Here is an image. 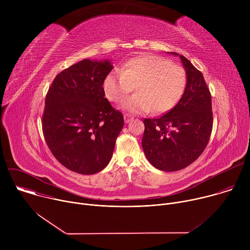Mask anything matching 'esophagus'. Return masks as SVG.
<instances>
[{"label": "esophagus", "instance_id": "obj_1", "mask_svg": "<svg viewBox=\"0 0 250 250\" xmlns=\"http://www.w3.org/2000/svg\"><path fill=\"white\" fill-rule=\"evenodd\" d=\"M125 122L127 124V123H129V122H131L132 120H133V118L132 117H130V116H128V115H125Z\"/></svg>", "mask_w": 250, "mask_h": 250}]
</instances>
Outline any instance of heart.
<instances>
[{"instance_id": "heart-1", "label": "heart", "mask_w": 250, "mask_h": 250, "mask_svg": "<svg viewBox=\"0 0 250 250\" xmlns=\"http://www.w3.org/2000/svg\"><path fill=\"white\" fill-rule=\"evenodd\" d=\"M187 85L185 70L169 60L145 55L128 60L120 72L110 73L104 80L105 97L111 102L123 101L132 90L136 94L127 99L122 108L132 114H155L171 110L183 96Z\"/></svg>"}]
</instances>
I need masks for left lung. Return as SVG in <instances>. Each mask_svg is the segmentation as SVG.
Instances as JSON below:
<instances>
[{
  "instance_id": "obj_1",
  "label": "left lung",
  "mask_w": 250,
  "mask_h": 250,
  "mask_svg": "<svg viewBox=\"0 0 250 250\" xmlns=\"http://www.w3.org/2000/svg\"><path fill=\"white\" fill-rule=\"evenodd\" d=\"M185 68L187 85L180 101L158 119H145L142 148L155 168L181 170L205 150L212 128L211 97L204 76L186 57L176 52Z\"/></svg>"
}]
</instances>
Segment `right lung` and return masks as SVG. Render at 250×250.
Wrapping results in <instances>:
<instances>
[{"label":"right lung","mask_w":250,"mask_h":250,"mask_svg":"<svg viewBox=\"0 0 250 250\" xmlns=\"http://www.w3.org/2000/svg\"><path fill=\"white\" fill-rule=\"evenodd\" d=\"M110 60L73 64L53 80L45 98L42 131L53 156L67 169L91 175L109 164L124 116L103 88Z\"/></svg>","instance_id":"add662e5"}]
</instances>
